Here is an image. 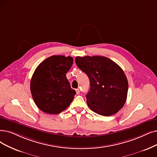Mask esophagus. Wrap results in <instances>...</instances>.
<instances>
[{
    "mask_svg": "<svg viewBox=\"0 0 157 157\" xmlns=\"http://www.w3.org/2000/svg\"><path fill=\"white\" fill-rule=\"evenodd\" d=\"M76 92H77V95H79V94H80V90H79L78 89H77V90H76Z\"/></svg>",
    "mask_w": 157,
    "mask_h": 157,
    "instance_id": "34e87169",
    "label": "esophagus"
}]
</instances>
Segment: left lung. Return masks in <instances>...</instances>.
<instances>
[{"label":"left lung","instance_id":"left-lung-1","mask_svg":"<svg viewBox=\"0 0 157 157\" xmlns=\"http://www.w3.org/2000/svg\"><path fill=\"white\" fill-rule=\"evenodd\" d=\"M77 66L88 76V107L96 113L109 117L120 110L127 99L128 82L122 69L102 56L75 58Z\"/></svg>","mask_w":157,"mask_h":157}]
</instances>
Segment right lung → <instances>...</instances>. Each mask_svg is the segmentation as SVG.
I'll use <instances>...</instances> for the list:
<instances>
[{"instance_id": "add662e5", "label": "right lung", "mask_w": 157, "mask_h": 157, "mask_svg": "<svg viewBox=\"0 0 157 157\" xmlns=\"http://www.w3.org/2000/svg\"><path fill=\"white\" fill-rule=\"evenodd\" d=\"M73 63L71 57L54 55L37 66L31 79L30 90L34 102L48 114H59L73 101L76 91L66 77Z\"/></svg>"}]
</instances>
